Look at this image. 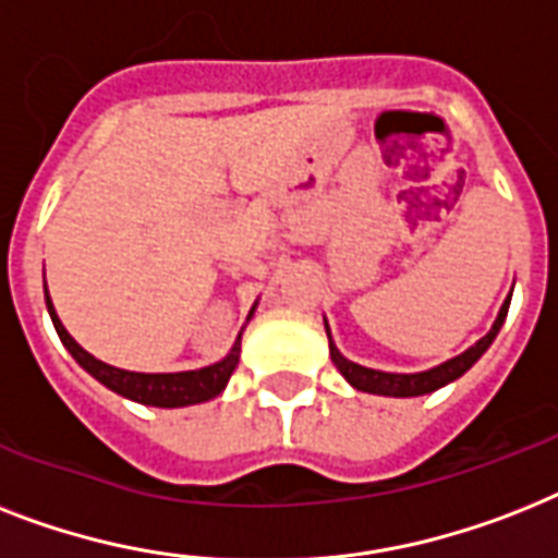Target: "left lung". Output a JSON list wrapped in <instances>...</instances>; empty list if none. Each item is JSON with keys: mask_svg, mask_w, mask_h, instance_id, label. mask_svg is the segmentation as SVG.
<instances>
[{"mask_svg": "<svg viewBox=\"0 0 558 558\" xmlns=\"http://www.w3.org/2000/svg\"><path fill=\"white\" fill-rule=\"evenodd\" d=\"M507 310H510V298L501 303L499 318L496 324L490 326V332L484 335L482 341H475L468 352H461V355L450 357V361H444V364L433 366L427 373H381V369H369V366H361L350 357H343L338 352V347L332 343V335H329V326H326V335H329V355H332V364L338 366V373L347 378L355 389L361 392H373V396H392V398H412V396H427V392H436L441 389L444 384L456 381L461 375L468 373L470 366L478 361V357L487 352L493 341H496V335H499L501 324L507 318Z\"/></svg>", "mask_w": 558, "mask_h": 558, "instance_id": "1", "label": "left lung"}]
</instances>
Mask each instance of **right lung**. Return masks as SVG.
Returning a JSON list of instances; mask_svg holds the SVG:
<instances>
[{
	"label": "right lung",
	"instance_id": "right-lung-1",
	"mask_svg": "<svg viewBox=\"0 0 558 558\" xmlns=\"http://www.w3.org/2000/svg\"><path fill=\"white\" fill-rule=\"evenodd\" d=\"M45 303H48V315L53 320V329H57L59 341L65 343V350L74 355V361L83 366L85 373H90L102 387H108L111 392L122 398H131L137 404L148 407H189V404H203L208 398L220 396L232 378L234 366L240 361V335L234 341L232 352L217 361L211 366H203V369H192V373H129V369H117L111 364H102L99 357H94L90 352H85L80 343L68 335V329L62 326V320L57 318V310H53L51 294L45 287ZM255 312V306H252ZM248 312V318H252Z\"/></svg>",
	"mask_w": 558,
	"mask_h": 558
}]
</instances>
